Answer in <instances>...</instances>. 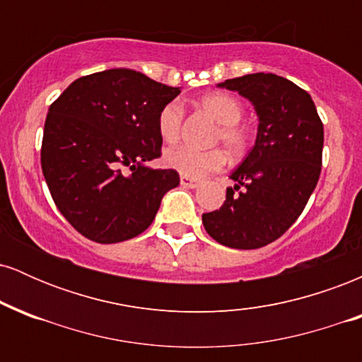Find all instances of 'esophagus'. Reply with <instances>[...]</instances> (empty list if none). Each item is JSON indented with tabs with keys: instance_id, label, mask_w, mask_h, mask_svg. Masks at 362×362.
<instances>
[{
	"instance_id": "obj_1",
	"label": "esophagus",
	"mask_w": 362,
	"mask_h": 362,
	"mask_svg": "<svg viewBox=\"0 0 362 362\" xmlns=\"http://www.w3.org/2000/svg\"><path fill=\"white\" fill-rule=\"evenodd\" d=\"M180 185L185 187V189H197V187L201 185V182L192 180V178H187V177L182 175L180 177Z\"/></svg>"
}]
</instances>
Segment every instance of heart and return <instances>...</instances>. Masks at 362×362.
<instances>
[{
    "mask_svg": "<svg viewBox=\"0 0 362 362\" xmlns=\"http://www.w3.org/2000/svg\"><path fill=\"white\" fill-rule=\"evenodd\" d=\"M199 107L218 122L214 141H221L224 148L233 156H240L250 143V134L238 122L243 115V105L238 98L228 93H209L199 100ZM184 110L178 103L165 105L158 115V132L168 144H175L180 139ZM165 165L187 178H204L213 172H219L226 165V155L223 149L197 151L192 148H175L165 153Z\"/></svg>",
    "mask_w": 362,
    "mask_h": 362,
    "instance_id": "1",
    "label": "heart"
}]
</instances>
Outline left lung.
Segmentation results:
<instances>
[{"instance_id":"left-lung-1","label":"left lung","mask_w":362,"mask_h":362,"mask_svg":"<svg viewBox=\"0 0 362 362\" xmlns=\"http://www.w3.org/2000/svg\"><path fill=\"white\" fill-rule=\"evenodd\" d=\"M252 102L257 139L231 173L219 209L202 214L218 243L253 250L272 243L300 218L322 172L323 124L310 93L272 73H253L218 83Z\"/></svg>"}]
</instances>
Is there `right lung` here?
<instances>
[{"label": "right lung", "instance_id": "add662e5", "mask_svg": "<svg viewBox=\"0 0 362 362\" xmlns=\"http://www.w3.org/2000/svg\"><path fill=\"white\" fill-rule=\"evenodd\" d=\"M178 93L134 69L114 68L78 78L49 107L42 173L57 209L83 236L97 243L134 238L180 184L175 170L146 165L161 156L158 115Z\"/></svg>", "mask_w": 362, "mask_h": 362}]
</instances>
